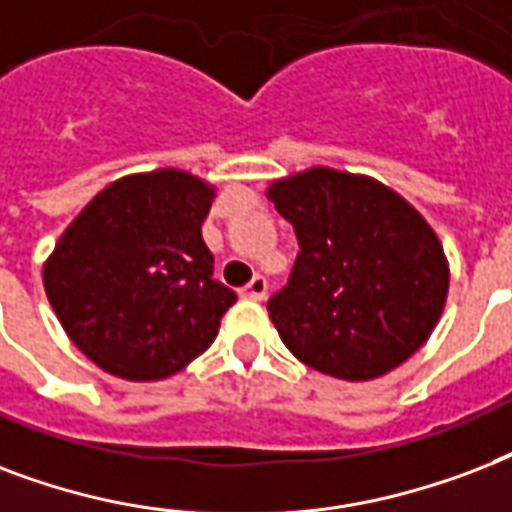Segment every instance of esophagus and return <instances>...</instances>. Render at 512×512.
Wrapping results in <instances>:
<instances>
[{
	"instance_id": "34e87169",
	"label": "esophagus",
	"mask_w": 512,
	"mask_h": 512,
	"mask_svg": "<svg viewBox=\"0 0 512 512\" xmlns=\"http://www.w3.org/2000/svg\"><path fill=\"white\" fill-rule=\"evenodd\" d=\"M267 288H269V283H267V277L264 275H256L251 280V283L245 285L243 291V296L245 299H253V301H261V299H267Z\"/></svg>"
}]
</instances>
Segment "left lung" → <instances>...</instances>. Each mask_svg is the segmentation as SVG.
I'll return each instance as SVG.
<instances>
[{
  "mask_svg": "<svg viewBox=\"0 0 512 512\" xmlns=\"http://www.w3.org/2000/svg\"><path fill=\"white\" fill-rule=\"evenodd\" d=\"M267 194L299 240L288 283L267 301L285 347L347 382L411 358L449 293L430 224L374 178L334 168L275 181Z\"/></svg>",
  "mask_w": 512,
  "mask_h": 512,
  "instance_id": "1",
  "label": "left lung"
}]
</instances>
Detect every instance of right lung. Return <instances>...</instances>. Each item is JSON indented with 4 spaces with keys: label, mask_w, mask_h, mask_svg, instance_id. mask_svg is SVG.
<instances>
[{
    "label": "right lung",
    "mask_w": 512,
    "mask_h": 512,
    "mask_svg": "<svg viewBox=\"0 0 512 512\" xmlns=\"http://www.w3.org/2000/svg\"><path fill=\"white\" fill-rule=\"evenodd\" d=\"M213 189L184 170L125 176L87 202L45 264L69 339L130 382L165 379L208 350L237 293L202 240Z\"/></svg>",
    "instance_id": "right-lung-1"
}]
</instances>
